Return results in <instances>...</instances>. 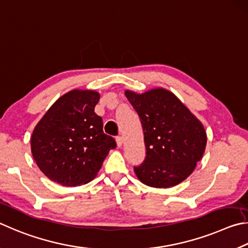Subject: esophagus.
Listing matches in <instances>:
<instances>
[{
	"label": "esophagus",
	"mask_w": 248,
	"mask_h": 248,
	"mask_svg": "<svg viewBox=\"0 0 248 248\" xmlns=\"http://www.w3.org/2000/svg\"><path fill=\"white\" fill-rule=\"evenodd\" d=\"M116 144L119 147H121L122 145H123V137L122 136H117L116 137Z\"/></svg>",
	"instance_id": "esophagus-1"
}]
</instances>
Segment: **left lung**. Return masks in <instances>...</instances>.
<instances>
[{
    "label": "left lung",
    "mask_w": 248,
    "mask_h": 248,
    "mask_svg": "<svg viewBox=\"0 0 248 248\" xmlns=\"http://www.w3.org/2000/svg\"><path fill=\"white\" fill-rule=\"evenodd\" d=\"M125 95L140 116L146 158L134 167L138 179L151 187L177 185L192 174L206 149L207 135L201 121L176 95L162 88Z\"/></svg>",
    "instance_id": "left-lung-1"
}]
</instances>
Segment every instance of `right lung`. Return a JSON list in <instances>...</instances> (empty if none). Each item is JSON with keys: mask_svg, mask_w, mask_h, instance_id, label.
I'll return each instance as SVG.
<instances>
[{"mask_svg": "<svg viewBox=\"0 0 248 248\" xmlns=\"http://www.w3.org/2000/svg\"><path fill=\"white\" fill-rule=\"evenodd\" d=\"M100 95L93 90H72L55 101L34 127L31 153L38 167L63 186L88 183L116 147L103 132L94 113Z\"/></svg>", "mask_w": 248, "mask_h": 248, "instance_id": "right-lung-1", "label": "right lung"}]
</instances>
